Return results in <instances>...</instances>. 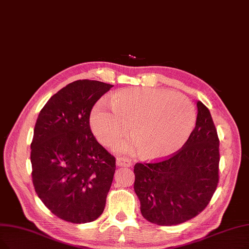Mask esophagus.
Here are the masks:
<instances>
[{
	"label": "esophagus",
	"mask_w": 249,
	"mask_h": 249,
	"mask_svg": "<svg viewBox=\"0 0 249 249\" xmlns=\"http://www.w3.org/2000/svg\"><path fill=\"white\" fill-rule=\"evenodd\" d=\"M116 165L117 166H124V167H130L132 166V162L126 158L124 157H118L116 158Z\"/></svg>",
	"instance_id": "1"
}]
</instances>
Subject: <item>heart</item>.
Masks as SVG:
<instances>
[{"label":"heart","instance_id":"b5f03b06","mask_svg":"<svg viewBox=\"0 0 249 249\" xmlns=\"http://www.w3.org/2000/svg\"><path fill=\"white\" fill-rule=\"evenodd\" d=\"M109 103L95 106L90 117L98 141L110 146L131 125L134 138L119 143L118 152L159 160L184 146L196 124V110L189 99L178 93L151 88H126L113 93Z\"/></svg>","mask_w":249,"mask_h":249}]
</instances>
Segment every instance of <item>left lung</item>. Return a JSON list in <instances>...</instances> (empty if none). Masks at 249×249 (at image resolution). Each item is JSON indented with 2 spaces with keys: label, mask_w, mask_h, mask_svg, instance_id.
<instances>
[{
  "label": "left lung",
  "mask_w": 249,
  "mask_h": 249,
  "mask_svg": "<svg viewBox=\"0 0 249 249\" xmlns=\"http://www.w3.org/2000/svg\"><path fill=\"white\" fill-rule=\"evenodd\" d=\"M218 145L211 112L198 101L196 125L180 150L161 161L135 164L134 189L144 218L174 226L201 213L217 187Z\"/></svg>",
  "instance_id": "8db88e82"
}]
</instances>
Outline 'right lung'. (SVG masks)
<instances>
[{
  "label": "right lung",
  "instance_id": "1",
  "mask_svg": "<svg viewBox=\"0 0 249 249\" xmlns=\"http://www.w3.org/2000/svg\"><path fill=\"white\" fill-rule=\"evenodd\" d=\"M112 87L75 81L50 98L37 116L31 144L34 187L51 213L66 222H93L105 208L115 158L97 142L90 114Z\"/></svg>",
  "mask_w": 249,
  "mask_h": 249
}]
</instances>
